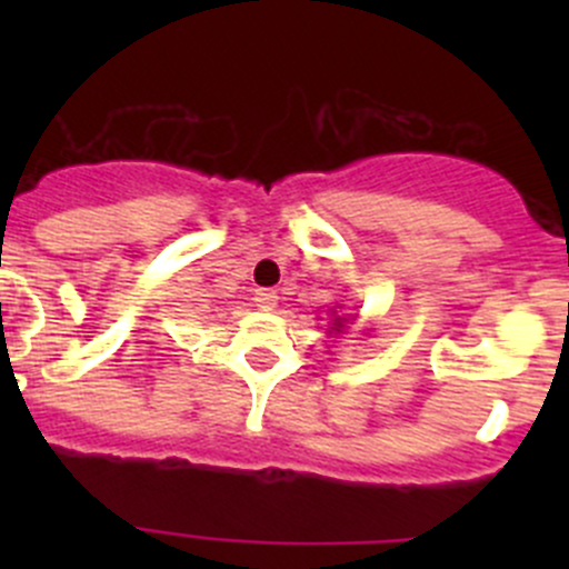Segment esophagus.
I'll list each match as a JSON object with an SVG mask.
<instances>
[{
	"label": "esophagus",
	"instance_id": "esophagus-1",
	"mask_svg": "<svg viewBox=\"0 0 569 569\" xmlns=\"http://www.w3.org/2000/svg\"><path fill=\"white\" fill-rule=\"evenodd\" d=\"M252 300H256V306L261 308V311H272V308L278 306V291H272V289H258Z\"/></svg>",
	"mask_w": 569,
	"mask_h": 569
}]
</instances>
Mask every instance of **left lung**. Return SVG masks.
I'll return each instance as SVG.
<instances>
[{
  "label": "left lung",
  "mask_w": 569,
  "mask_h": 569,
  "mask_svg": "<svg viewBox=\"0 0 569 569\" xmlns=\"http://www.w3.org/2000/svg\"><path fill=\"white\" fill-rule=\"evenodd\" d=\"M332 325H336V327H332V330H341V327H343V319H341V317L332 319Z\"/></svg>",
  "instance_id": "obj_1"
}]
</instances>
